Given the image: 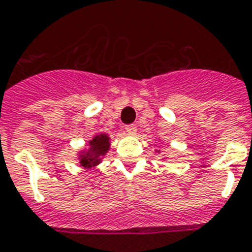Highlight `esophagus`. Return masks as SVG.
I'll return each instance as SVG.
<instances>
[{
	"mask_svg": "<svg viewBox=\"0 0 252 252\" xmlns=\"http://www.w3.org/2000/svg\"><path fill=\"white\" fill-rule=\"evenodd\" d=\"M125 131L130 135L136 134V131H138V127H136V125H127L126 127H125Z\"/></svg>",
	"mask_w": 252,
	"mask_h": 252,
	"instance_id": "esophagus-1",
	"label": "esophagus"
}]
</instances>
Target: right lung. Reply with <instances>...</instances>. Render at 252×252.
Returning <instances> with one entry per match:
<instances>
[{
	"mask_svg": "<svg viewBox=\"0 0 252 252\" xmlns=\"http://www.w3.org/2000/svg\"><path fill=\"white\" fill-rule=\"evenodd\" d=\"M109 149V138L105 134L96 135L90 141V148L86 153L81 155V165L84 167H93L96 166L100 158Z\"/></svg>",
	"mask_w": 252,
	"mask_h": 252,
	"instance_id": "obj_1",
	"label": "right lung"
}]
</instances>
